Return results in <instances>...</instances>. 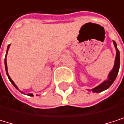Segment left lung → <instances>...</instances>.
I'll return each mask as SVG.
<instances>
[{
  "label": "left lung",
  "mask_w": 124,
  "mask_h": 124,
  "mask_svg": "<svg viewBox=\"0 0 124 124\" xmlns=\"http://www.w3.org/2000/svg\"><path fill=\"white\" fill-rule=\"evenodd\" d=\"M115 47L116 49V57H115V65L112 70L110 72L109 75V78L107 80H105L104 82H103L101 84H100L99 86H98L97 87L92 89V91L93 92H96V93H98V92H101L104 90L107 89L112 84V83L115 81V80L117 75V73H118L119 71V68H120V52L119 50L117 48V44L113 40Z\"/></svg>",
  "instance_id": "1"
}]
</instances>
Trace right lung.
I'll return each instance as SVG.
<instances>
[{
  "mask_svg": "<svg viewBox=\"0 0 124 124\" xmlns=\"http://www.w3.org/2000/svg\"><path fill=\"white\" fill-rule=\"evenodd\" d=\"M9 46H10V44L8 46V47H7V52H8V50H9ZM4 63H5V69H6V72H7V76H8V78H9V80H10V82L13 84V86L17 89H17V86L15 85V84L14 83V81L13 80L10 78V77H9V74H8V71H7V54H6V57H5V61H4ZM20 91V90H19ZM21 92V91H20ZM29 96H33V94H27Z\"/></svg>",
  "mask_w": 124,
  "mask_h": 124,
  "instance_id": "obj_1",
  "label": "right lung"
}]
</instances>
